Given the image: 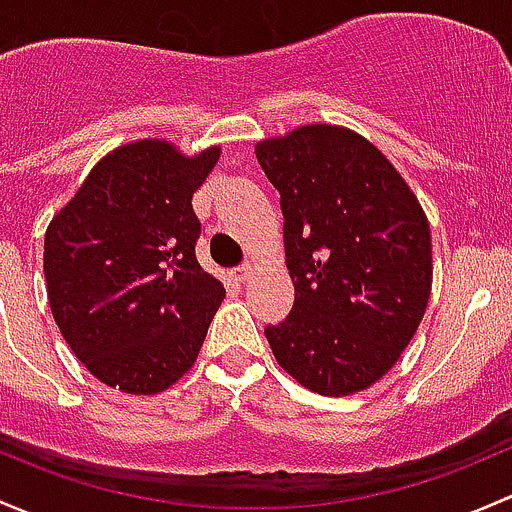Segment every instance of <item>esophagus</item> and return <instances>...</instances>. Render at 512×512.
I'll list each match as a JSON object with an SVG mask.
<instances>
[{"label":"esophagus","mask_w":512,"mask_h":512,"mask_svg":"<svg viewBox=\"0 0 512 512\" xmlns=\"http://www.w3.org/2000/svg\"><path fill=\"white\" fill-rule=\"evenodd\" d=\"M254 271H256V263L254 261H244L241 263V266H236L234 268V276H236V281H249L251 276H254Z\"/></svg>","instance_id":"1"}]
</instances>
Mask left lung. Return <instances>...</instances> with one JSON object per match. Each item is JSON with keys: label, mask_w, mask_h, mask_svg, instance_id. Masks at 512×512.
<instances>
[{"label": "left lung", "mask_w": 512, "mask_h": 512, "mask_svg": "<svg viewBox=\"0 0 512 512\" xmlns=\"http://www.w3.org/2000/svg\"><path fill=\"white\" fill-rule=\"evenodd\" d=\"M281 194L295 303L268 325L273 357L323 397L372 387L397 365L431 295V231L397 167L342 125H300L256 145Z\"/></svg>", "instance_id": "1"}]
</instances>
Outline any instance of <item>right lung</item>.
<instances>
[{
	"label": "right lung",
	"mask_w": 512,
	"mask_h": 512,
	"mask_svg": "<svg viewBox=\"0 0 512 512\" xmlns=\"http://www.w3.org/2000/svg\"><path fill=\"white\" fill-rule=\"evenodd\" d=\"M219 155H184L162 138L115 147L46 229L51 313L108 387L165 392L197 362L226 291L194 256L192 197Z\"/></svg>",
	"instance_id": "add662e5"
}]
</instances>
